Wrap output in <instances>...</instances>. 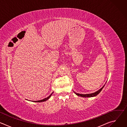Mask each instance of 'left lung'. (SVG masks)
I'll return each mask as SVG.
<instances>
[{
	"label": "left lung",
	"mask_w": 127,
	"mask_h": 127,
	"mask_svg": "<svg viewBox=\"0 0 127 127\" xmlns=\"http://www.w3.org/2000/svg\"><path fill=\"white\" fill-rule=\"evenodd\" d=\"M104 85H103L99 90H97V92L94 93H92V94H85V95H84V94H77V93H76L75 92H74V93L78 96H81V97H94V96H96L97 95H98L100 92L101 91V90L102 89V88L104 87Z\"/></svg>",
	"instance_id": "left-lung-1"
}]
</instances>
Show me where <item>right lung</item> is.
<instances>
[{
    "label": "right lung",
    "mask_w": 127,
    "mask_h": 127,
    "mask_svg": "<svg viewBox=\"0 0 127 127\" xmlns=\"http://www.w3.org/2000/svg\"><path fill=\"white\" fill-rule=\"evenodd\" d=\"M53 93L54 92H53L48 97H46V98H44V99H42V100H37V101H33V102H43V101H46V100H47L51 96V95H52L53 94Z\"/></svg>",
    "instance_id": "1"
}]
</instances>
